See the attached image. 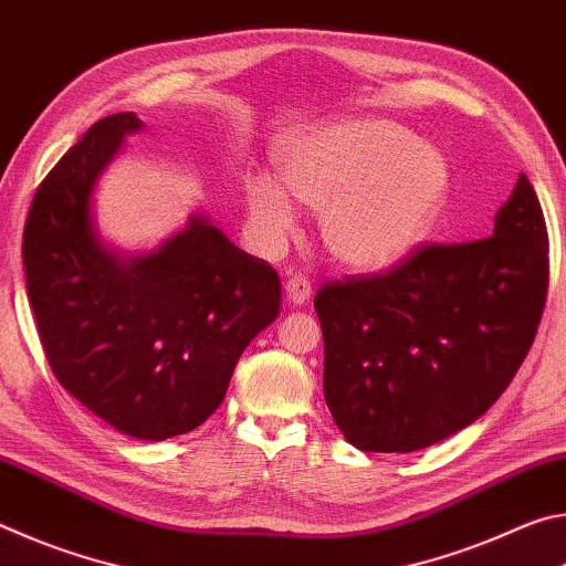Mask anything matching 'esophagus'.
I'll return each instance as SVG.
<instances>
[{
	"instance_id": "1",
	"label": "esophagus",
	"mask_w": 566,
	"mask_h": 566,
	"mask_svg": "<svg viewBox=\"0 0 566 566\" xmlns=\"http://www.w3.org/2000/svg\"><path fill=\"white\" fill-rule=\"evenodd\" d=\"M284 294H286V300H290V304L302 306L310 302L312 284H310V280H304L302 274H290V280L284 282Z\"/></svg>"
}]
</instances>
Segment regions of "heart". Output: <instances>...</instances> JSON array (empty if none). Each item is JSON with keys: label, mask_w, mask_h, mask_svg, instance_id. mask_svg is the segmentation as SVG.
Listing matches in <instances>:
<instances>
[{"label": "heart", "mask_w": 566, "mask_h": 566, "mask_svg": "<svg viewBox=\"0 0 566 566\" xmlns=\"http://www.w3.org/2000/svg\"><path fill=\"white\" fill-rule=\"evenodd\" d=\"M280 185L252 177L244 207L256 232L280 239L294 202L319 212L322 244L354 270H377L411 252L447 202L452 169L442 149L385 117L342 119L280 149Z\"/></svg>", "instance_id": "obj_1"}]
</instances>
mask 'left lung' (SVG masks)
Listing matches in <instances>:
<instances>
[{"label":"left lung","mask_w":566,"mask_h":566,"mask_svg":"<svg viewBox=\"0 0 566 566\" xmlns=\"http://www.w3.org/2000/svg\"><path fill=\"white\" fill-rule=\"evenodd\" d=\"M547 290V224L526 175L492 237L421 242L385 272L322 284L324 399L347 442L417 452L472 424L522 367Z\"/></svg>","instance_id":"obj_1"}]
</instances>
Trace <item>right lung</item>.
<instances>
[{"label":"right lung","instance_id":"obj_1","mask_svg":"<svg viewBox=\"0 0 566 566\" xmlns=\"http://www.w3.org/2000/svg\"><path fill=\"white\" fill-rule=\"evenodd\" d=\"M132 112L94 122L42 179L22 260L36 332L54 377L119 432L159 442L214 415L247 344L280 314V276L207 222L155 254L102 249L90 199Z\"/></svg>","mask_w":566,"mask_h":566}]
</instances>
